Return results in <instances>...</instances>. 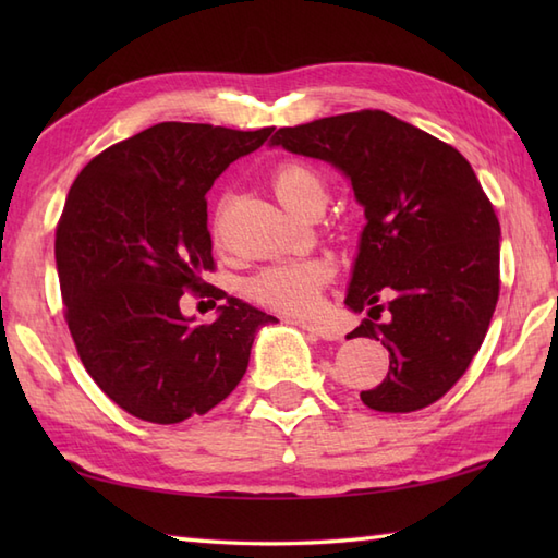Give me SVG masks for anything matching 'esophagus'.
<instances>
[{
    "mask_svg": "<svg viewBox=\"0 0 558 558\" xmlns=\"http://www.w3.org/2000/svg\"><path fill=\"white\" fill-rule=\"evenodd\" d=\"M298 324L300 328H304L306 333H312V336H316V338H322V340H338L340 338V333L336 328H330V326H322V324H312V322H294Z\"/></svg>",
    "mask_w": 558,
    "mask_h": 558,
    "instance_id": "1",
    "label": "esophagus"
}]
</instances>
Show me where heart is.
<instances>
[{
    "mask_svg": "<svg viewBox=\"0 0 558 558\" xmlns=\"http://www.w3.org/2000/svg\"><path fill=\"white\" fill-rule=\"evenodd\" d=\"M272 189H276L280 204L292 213H300L312 196L326 194L322 174L300 160H286L278 165L272 172ZM220 208L222 201L210 222L213 234H218ZM330 276H333V268L318 258L276 264L258 270L248 280L246 292L248 298L268 306V310L282 314H310L318 306V298H322V290L328 286Z\"/></svg>",
    "mask_w": 558,
    "mask_h": 558,
    "instance_id": "obj_1",
    "label": "heart"
}]
</instances>
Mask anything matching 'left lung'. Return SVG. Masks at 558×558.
<instances>
[{
    "mask_svg": "<svg viewBox=\"0 0 558 558\" xmlns=\"http://www.w3.org/2000/svg\"><path fill=\"white\" fill-rule=\"evenodd\" d=\"M272 146L336 165L364 206L345 304L369 318L350 338L390 352L384 381L360 393L364 405L414 412L444 398L482 348L501 286L499 218L470 162L384 110L282 126Z\"/></svg>",
    "mask_w": 558,
    "mask_h": 558,
    "instance_id": "1",
    "label": "left lung"
}]
</instances>
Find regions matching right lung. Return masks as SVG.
<instances>
[{"label":"right lung","instance_id":"right-lung-1","mask_svg":"<svg viewBox=\"0 0 558 558\" xmlns=\"http://www.w3.org/2000/svg\"><path fill=\"white\" fill-rule=\"evenodd\" d=\"M272 129L162 122L98 153L69 189L54 236L69 333L93 381L138 420L216 408L242 381L256 330L278 322L201 278L216 268L206 192ZM184 291L222 299L221 316L194 327Z\"/></svg>","mask_w":558,"mask_h":558}]
</instances>
